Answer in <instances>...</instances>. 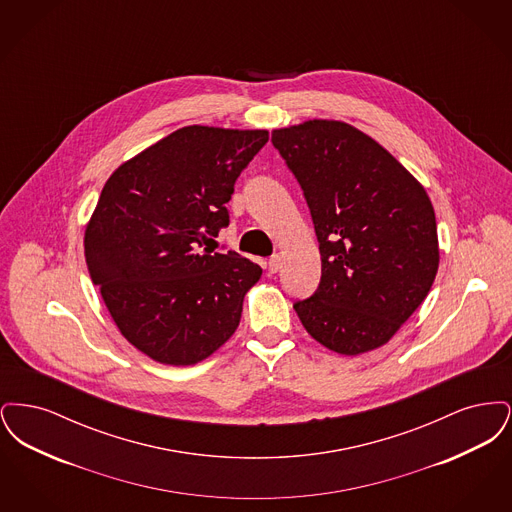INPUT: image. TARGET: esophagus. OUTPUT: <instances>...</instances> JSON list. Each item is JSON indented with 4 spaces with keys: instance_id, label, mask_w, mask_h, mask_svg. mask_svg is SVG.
<instances>
[{
    "instance_id": "34e87169",
    "label": "esophagus",
    "mask_w": 512,
    "mask_h": 512,
    "mask_svg": "<svg viewBox=\"0 0 512 512\" xmlns=\"http://www.w3.org/2000/svg\"><path fill=\"white\" fill-rule=\"evenodd\" d=\"M282 267V259L278 257V255H272L270 259H268V270L274 274V272H278Z\"/></svg>"
}]
</instances>
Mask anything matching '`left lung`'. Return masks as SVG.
Returning a JSON list of instances; mask_svg holds the SVG:
<instances>
[{"label":"left lung","instance_id":"left-lung-1","mask_svg":"<svg viewBox=\"0 0 512 512\" xmlns=\"http://www.w3.org/2000/svg\"><path fill=\"white\" fill-rule=\"evenodd\" d=\"M311 211L317 292L293 303L305 330L341 355L391 340L430 292L438 226L424 188L390 153L340 121L272 132Z\"/></svg>","mask_w":512,"mask_h":512}]
</instances>
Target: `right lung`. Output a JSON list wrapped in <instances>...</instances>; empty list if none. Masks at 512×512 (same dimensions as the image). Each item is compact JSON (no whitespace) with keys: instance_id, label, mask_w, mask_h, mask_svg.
<instances>
[{"instance_id":"right-lung-1","label":"right lung","mask_w":512,"mask_h":512,"mask_svg":"<svg viewBox=\"0 0 512 512\" xmlns=\"http://www.w3.org/2000/svg\"><path fill=\"white\" fill-rule=\"evenodd\" d=\"M267 130L184 126L121 165L86 228L92 282L122 336L153 361L195 365L228 340L263 268L207 242Z\"/></svg>"}]
</instances>
